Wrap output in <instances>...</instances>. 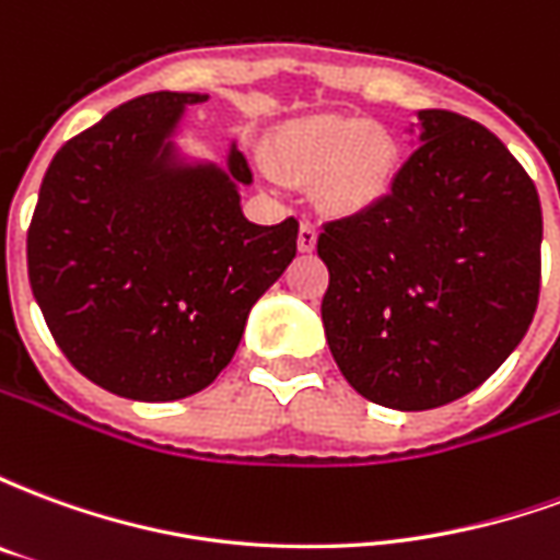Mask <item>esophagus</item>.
Segmentation results:
<instances>
[{
	"mask_svg": "<svg viewBox=\"0 0 560 560\" xmlns=\"http://www.w3.org/2000/svg\"><path fill=\"white\" fill-rule=\"evenodd\" d=\"M317 245V228L312 221H303L300 224V233H296V248L300 252H315Z\"/></svg>",
	"mask_w": 560,
	"mask_h": 560,
	"instance_id": "1",
	"label": "esophagus"
}]
</instances>
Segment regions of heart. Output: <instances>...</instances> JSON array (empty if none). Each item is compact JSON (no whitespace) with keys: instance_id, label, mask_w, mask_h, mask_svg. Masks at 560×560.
<instances>
[{"instance_id":"1","label":"heart","mask_w":560,"mask_h":560,"mask_svg":"<svg viewBox=\"0 0 560 560\" xmlns=\"http://www.w3.org/2000/svg\"><path fill=\"white\" fill-rule=\"evenodd\" d=\"M269 171L293 185L315 183L329 215H360L384 203L399 183L405 149L363 116H303L279 126L267 143Z\"/></svg>"}]
</instances>
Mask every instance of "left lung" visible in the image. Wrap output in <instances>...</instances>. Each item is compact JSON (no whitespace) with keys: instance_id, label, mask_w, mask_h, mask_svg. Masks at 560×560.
Segmentation results:
<instances>
[{"instance_id":"obj_1","label":"left lung","mask_w":560,"mask_h":560,"mask_svg":"<svg viewBox=\"0 0 560 560\" xmlns=\"http://www.w3.org/2000/svg\"><path fill=\"white\" fill-rule=\"evenodd\" d=\"M417 119L420 147L387 200L317 236L332 360L360 396L396 411L480 387L540 296L542 212L525 167L468 116Z\"/></svg>"}]
</instances>
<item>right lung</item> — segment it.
I'll return each instance as SVG.
<instances>
[{"label":"right lung","mask_w":560,"mask_h":560,"mask_svg":"<svg viewBox=\"0 0 560 560\" xmlns=\"http://www.w3.org/2000/svg\"><path fill=\"white\" fill-rule=\"evenodd\" d=\"M197 92L119 104L59 149L26 236L35 303L68 363L138 401H176L231 363L252 305L296 257L300 221L243 215L248 161H183Z\"/></svg>","instance_id":"obj_1"}]
</instances>
